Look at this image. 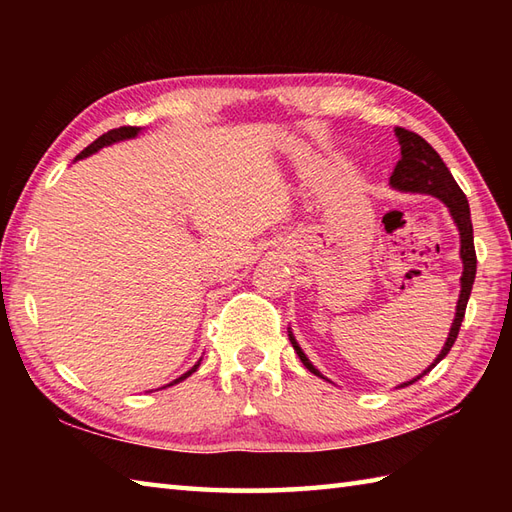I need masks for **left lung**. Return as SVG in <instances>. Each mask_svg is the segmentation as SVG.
I'll return each mask as SVG.
<instances>
[{
  "instance_id": "1",
  "label": "left lung",
  "mask_w": 512,
  "mask_h": 512,
  "mask_svg": "<svg viewBox=\"0 0 512 512\" xmlns=\"http://www.w3.org/2000/svg\"><path fill=\"white\" fill-rule=\"evenodd\" d=\"M394 132L398 136V145H400V160H398L394 173H391L389 184L398 191L433 195V198H438L440 202L447 204L453 222L460 231V257H462V266H464L462 277H460L462 290H460L458 306H455V319L451 323L447 343H444L442 352L438 354L436 361H433L427 369H424L420 376H416L413 380H407V383L400 385V387H407V385L416 383V380H420L424 374H429L431 369L436 367L442 361V358L451 352L455 339H458L460 325H462L464 312H466V303H469V297H471V288H473L475 270H477V257H475V246H473V222H471L469 200H466V195L458 187V182L453 180L451 171L447 169V165H444L442 158L438 156V151L433 149L422 136L409 132V129H405V127H396ZM288 336H290L292 347H295L297 356L301 358V363L306 365L314 376L325 378L319 372V369L310 363V358L303 354V350L299 347L295 336H292L290 328H288ZM325 380H328V378H325Z\"/></svg>"
}]
</instances>
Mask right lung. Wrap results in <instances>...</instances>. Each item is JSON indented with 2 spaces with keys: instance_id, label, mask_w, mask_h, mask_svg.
<instances>
[{
  "instance_id": "add662e5",
  "label": "right lung",
  "mask_w": 512,
  "mask_h": 512,
  "mask_svg": "<svg viewBox=\"0 0 512 512\" xmlns=\"http://www.w3.org/2000/svg\"><path fill=\"white\" fill-rule=\"evenodd\" d=\"M140 134V127H118V129H110V132L107 134H103V136H99L94 140L92 145H88L85 147L79 156H76V160H81V158H88V156H92V154H96V151L99 149H103V147H107V145H114V143H121V140H129V138H136ZM200 365V363H198ZM198 365H193L187 374H182L180 378H176L173 380L171 385H176V383H180V380H184L187 376H191L195 369H198Z\"/></svg>"
}]
</instances>
